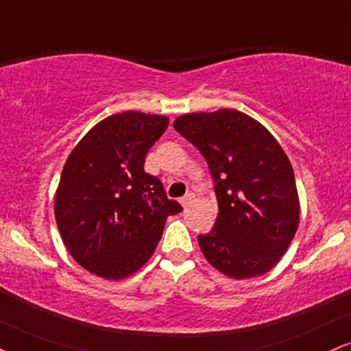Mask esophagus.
Segmentation results:
<instances>
[{
	"label": "esophagus",
	"mask_w": 351,
	"mask_h": 351,
	"mask_svg": "<svg viewBox=\"0 0 351 351\" xmlns=\"http://www.w3.org/2000/svg\"><path fill=\"white\" fill-rule=\"evenodd\" d=\"M193 199H194V194L193 193H188L186 196L181 197V204H183V208H188V206L193 202Z\"/></svg>",
	"instance_id": "esophagus-1"
}]
</instances>
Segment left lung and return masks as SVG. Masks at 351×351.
Returning <instances> with one entry per match:
<instances>
[{"label": "left lung", "instance_id": "8db88e82", "mask_svg": "<svg viewBox=\"0 0 351 351\" xmlns=\"http://www.w3.org/2000/svg\"><path fill=\"white\" fill-rule=\"evenodd\" d=\"M173 128L201 152L214 180L217 219L197 237L206 260L235 280L269 271L299 223L288 155L267 128L237 109L183 114Z\"/></svg>", "mask_w": 351, "mask_h": 351}]
</instances>
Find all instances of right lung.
<instances>
[{"label": "right lung", "instance_id": "add662e5", "mask_svg": "<svg viewBox=\"0 0 351 351\" xmlns=\"http://www.w3.org/2000/svg\"><path fill=\"white\" fill-rule=\"evenodd\" d=\"M168 117L125 111L93 128L71 150L55 193V221L66 250L104 280H124L149 261L165 221L183 208L143 170Z\"/></svg>", "mask_w": 351, "mask_h": 351}]
</instances>
